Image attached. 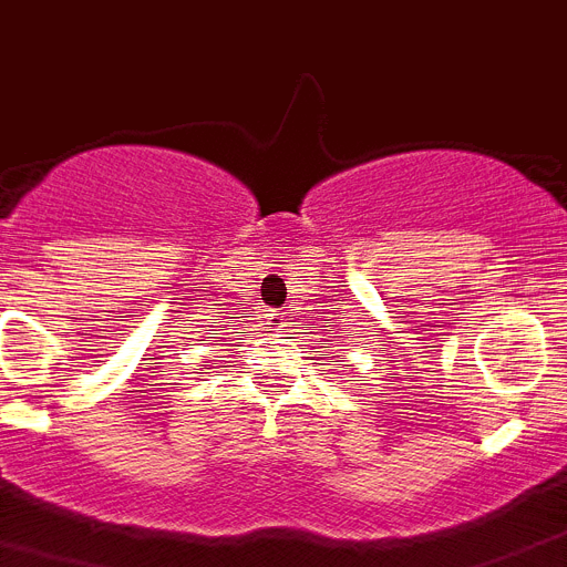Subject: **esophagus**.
Returning a JSON list of instances; mask_svg holds the SVG:
<instances>
[{
	"label": "esophagus",
	"instance_id": "1",
	"mask_svg": "<svg viewBox=\"0 0 567 567\" xmlns=\"http://www.w3.org/2000/svg\"><path fill=\"white\" fill-rule=\"evenodd\" d=\"M269 324H272V330L284 333V330H287V324H289V318L284 316V312H272V316H269Z\"/></svg>",
	"mask_w": 567,
	"mask_h": 567
}]
</instances>
